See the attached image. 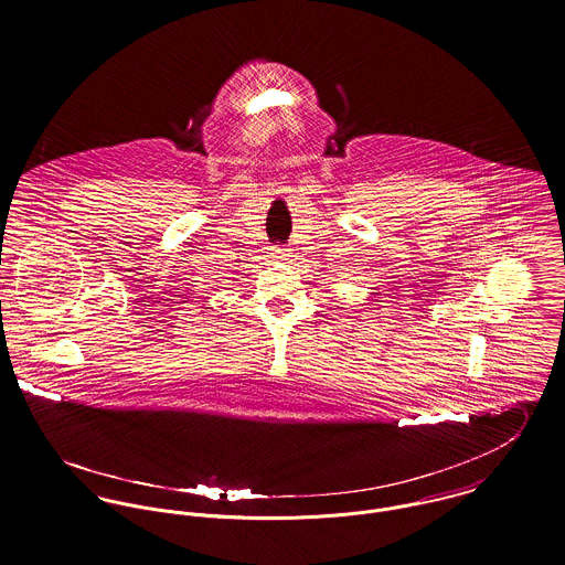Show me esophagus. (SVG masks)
Wrapping results in <instances>:
<instances>
[{
    "label": "esophagus",
    "instance_id": "1",
    "mask_svg": "<svg viewBox=\"0 0 565 565\" xmlns=\"http://www.w3.org/2000/svg\"><path fill=\"white\" fill-rule=\"evenodd\" d=\"M287 252H289V249H280V247H276V249H274V252H271V254H274V256H276V258H282V256H285V254H287Z\"/></svg>",
    "mask_w": 565,
    "mask_h": 565
}]
</instances>
